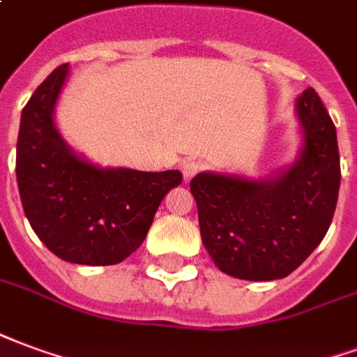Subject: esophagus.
Returning a JSON list of instances; mask_svg holds the SVG:
<instances>
[{
  "instance_id": "34e87169",
  "label": "esophagus",
  "mask_w": 357,
  "mask_h": 357,
  "mask_svg": "<svg viewBox=\"0 0 357 357\" xmlns=\"http://www.w3.org/2000/svg\"><path fill=\"white\" fill-rule=\"evenodd\" d=\"M200 162L199 160H195V158H187V160H183L181 162V172H183V179L185 181H189V179H192L197 174L200 172Z\"/></svg>"
}]
</instances>
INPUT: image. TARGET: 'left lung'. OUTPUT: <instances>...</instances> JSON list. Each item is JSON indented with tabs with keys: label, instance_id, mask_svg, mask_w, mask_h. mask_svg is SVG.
<instances>
[{
	"label": "left lung",
	"instance_id": "1",
	"mask_svg": "<svg viewBox=\"0 0 357 357\" xmlns=\"http://www.w3.org/2000/svg\"><path fill=\"white\" fill-rule=\"evenodd\" d=\"M299 160L268 181L202 172L191 179L200 236L221 273L265 282L291 274L326 236L340 187L337 130L312 86L297 100Z\"/></svg>",
	"mask_w": 357,
	"mask_h": 357
}]
</instances>
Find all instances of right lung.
<instances>
[{
  "mask_svg": "<svg viewBox=\"0 0 357 357\" xmlns=\"http://www.w3.org/2000/svg\"><path fill=\"white\" fill-rule=\"evenodd\" d=\"M68 75L58 66L24 105L17 142V181L26 218L60 259L117 265L138 250L160 200L181 172L98 168L70 151L52 123Z\"/></svg>",
  "mask_w": 357,
  "mask_h": 357,
  "instance_id": "right-lung-1",
  "label": "right lung"
}]
</instances>
